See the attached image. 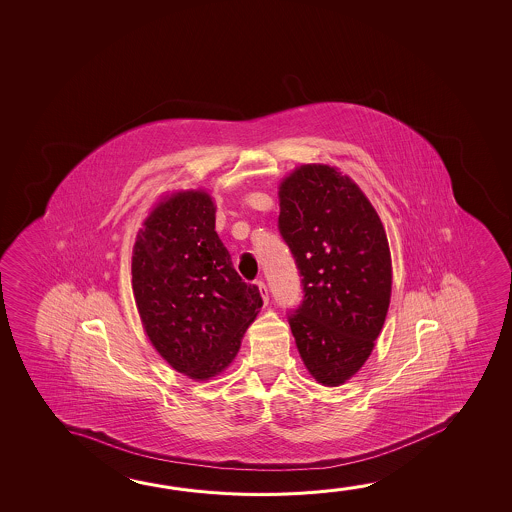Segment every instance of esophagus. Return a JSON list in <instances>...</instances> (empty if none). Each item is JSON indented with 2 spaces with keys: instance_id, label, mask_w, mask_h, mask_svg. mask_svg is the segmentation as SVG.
Segmentation results:
<instances>
[{
  "instance_id": "1",
  "label": "esophagus",
  "mask_w": 512,
  "mask_h": 512,
  "mask_svg": "<svg viewBox=\"0 0 512 512\" xmlns=\"http://www.w3.org/2000/svg\"><path fill=\"white\" fill-rule=\"evenodd\" d=\"M255 284L259 287V291L260 294H262V298H264V302H268V285L264 284L262 280H257Z\"/></svg>"
}]
</instances>
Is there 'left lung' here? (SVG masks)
<instances>
[{
    "label": "left lung",
    "instance_id": "1",
    "mask_svg": "<svg viewBox=\"0 0 512 512\" xmlns=\"http://www.w3.org/2000/svg\"><path fill=\"white\" fill-rule=\"evenodd\" d=\"M278 232L302 277V303L287 312L298 352L318 382L339 386L361 369L386 321V230L348 176L312 164L280 185Z\"/></svg>",
    "mask_w": 512,
    "mask_h": 512
}]
</instances>
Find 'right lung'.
Here are the masks:
<instances>
[{"instance_id":"1","label":"right lung","mask_w":512,"mask_h":512,"mask_svg":"<svg viewBox=\"0 0 512 512\" xmlns=\"http://www.w3.org/2000/svg\"><path fill=\"white\" fill-rule=\"evenodd\" d=\"M143 227L132 287L144 330L176 371L196 380L214 377L237 355L262 307L259 287L235 271L209 194H173Z\"/></svg>"}]
</instances>
